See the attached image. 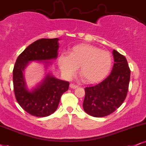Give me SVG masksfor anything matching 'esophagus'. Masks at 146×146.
<instances>
[{
	"label": "esophagus",
	"mask_w": 146,
	"mask_h": 146,
	"mask_svg": "<svg viewBox=\"0 0 146 146\" xmlns=\"http://www.w3.org/2000/svg\"><path fill=\"white\" fill-rule=\"evenodd\" d=\"M78 86L76 85V84H73V83H71L70 84V87L72 88V89H76V88H78Z\"/></svg>",
	"instance_id": "34e87169"
}]
</instances>
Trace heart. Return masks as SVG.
Here are the masks:
<instances>
[{"mask_svg": "<svg viewBox=\"0 0 146 146\" xmlns=\"http://www.w3.org/2000/svg\"><path fill=\"white\" fill-rule=\"evenodd\" d=\"M112 57L106 51L90 44L73 46L69 55L62 54L59 58V66L67 76H72L79 68V74L84 82L95 83L107 76L111 69Z\"/></svg>", "mask_w": 146, "mask_h": 146, "instance_id": "obj_1", "label": "heart"}]
</instances>
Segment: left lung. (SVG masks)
Masks as SVG:
<instances>
[{
	"instance_id": "left-lung-1",
	"label": "left lung",
	"mask_w": 146,
	"mask_h": 146,
	"mask_svg": "<svg viewBox=\"0 0 146 146\" xmlns=\"http://www.w3.org/2000/svg\"><path fill=\"white\" fill-rule=\"evenodd\" d=\"M114 64L110 74L96 85L85 87L82 104L84 110L90 116H108L118 109L127 97L131 70L124 55L113 51Z\"/></svg>"
}]
</instances>
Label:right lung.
<instances>
[{
	"instance_id": "right-lung-1",
	"label": "right lung",
	"mask_w": 146,
	"mask_h": 146,
	"mask_svg": "<svg viewBox=\"0 0 146 146\" xmlns=\"http://www.w3.org/2000/svg\"><path fill=\"white\" fill-rule=\"evenodd\" d=\"M59 38H41L32 43L16 60L13 70V82L15 98L25 111L36 117L48 116L57 109L63 93L70 83L47 74L44 80L32 91L27 89L23 71L29 62L45 61L46 66L56 59Z\"/></svg>"
}]
</instances>
